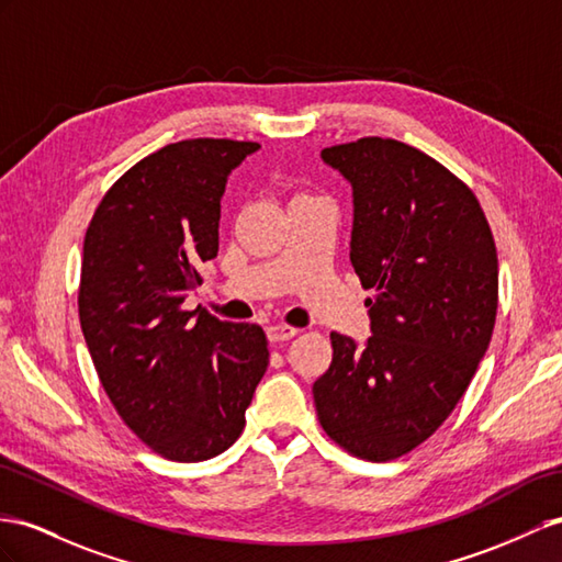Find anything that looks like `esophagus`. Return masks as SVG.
Returning <instances> with one entry per match:
<instances>
[{"instance_id": "obj_1", "label": "esophagus", "mask_w": 562, "mask_h": 562, "mask_svg": "<svg viewBox=\"0 0 562 562\" xmlns=\"http://www.w3.org/2000/svg\"><path fill=\"white\" fill-rule=\"evenodd\" d=\"M268 339L270 341H290L292 337H296L299 335V329L296 327H292V325H270L268 329Z\"/></svg>"}]
</instances>
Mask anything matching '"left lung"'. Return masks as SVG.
Here are the masks:
<instances>
[{"mask_svg": "<svg viewBox=\"0 0 562 562\" xmlns=\"http://www.w3.org/2000/svg\"><path fill=\"white\" fill-rule=\"evenodd\" d=\"M321 156L353 190L372 337L329 335L315 411L341 449L384 463L435 435L474 378L496 323V244L470 187L420 149L363 137Z\"/></svg>", "mask_w": 562, "mask_h": 562, "instance_id": "obj_1", "label": "left lung"}]
</instances>
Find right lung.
I'll return each instance as SVG.
<instances>
[{
    "label": "right lung",
    "mask_w": 562,
    "mask_h": 562,
    "mask_svg": "<svg viewBox=\"0 0 562 562\" xmlns=\"http://www.w3.org/2000/svg\"><path fill=\"white\" fill-rule=\"evenodd\" d=\"M258 147L166 144L113 182L85 235L78 313L97 375L123 423L178 463L237 441L268 368L261 327L182 308L218 254L227 176Z\"/></svg>",
    "instance_id": "1"
}]
</instances>
